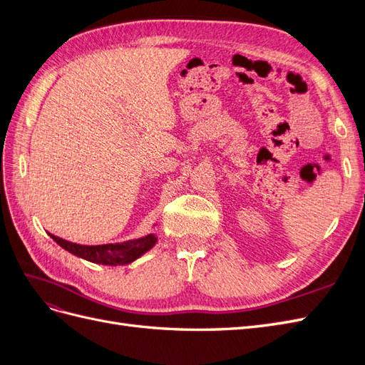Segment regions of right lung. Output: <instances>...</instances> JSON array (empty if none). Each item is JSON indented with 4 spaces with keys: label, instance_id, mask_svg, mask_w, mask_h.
<instances>
[{
    "label": "right lung",
    "instance_id": "1",
    "mask_svg": "<svg viewBox=\"0 0 365 365\" xmlns=\"http://www.w3.org/2000/svg\"><path fill=\"white\" fill-rule=\"evenodd\" d=\"M50 235V233H48ZM50 237L61 245L63 250L74 254L77 257H82L88 262L101 263V264H128L134 262L140 256H143L146 251H149L153 245L157 244L155 235H148L145 237L126 240L121 244H106V245H79L73 244L65 239H61L54 235H50Z\"/></svg>",
    "mask_w": 365,
    "mask_h": 365
}]
</instances>
